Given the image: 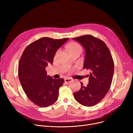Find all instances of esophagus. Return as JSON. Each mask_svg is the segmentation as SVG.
<instances>
[{
  "label": "esophagus",
  "mask_w": 133,
  "mask_h": 133,
  "mask_svg": "<svg viewBox=\"0 0 133 133\" xmlns=\"http://www.w3.org/2000/svg\"><path fill=\"white\" fill-rule=\"evenodd\" d=\"M64 81H65V82L66 83H69V82H71L72 79L70 78H65Z\"/></svg>",
  "instance_id": "1"
}]
</instances>
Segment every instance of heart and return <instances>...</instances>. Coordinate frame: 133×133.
I'll use <instances>...</instances> for the list:
<instances>
[{
  "label": "heart",
  "instance_id": "heart-1",
  "mask_svg": "<svg viewBox=\"0 0 133 133\" xmlns=\"http://www.w3.org/2000/svg\"><path fill=\"white\" fill-rule=\"evenodd\" d=\"M68 48L70 52L77 50H82L81 45L76 42H72L68 44Z\"/></svg>",
  "mask_w": 133,
  "mask_h": 133
}]
</instances>
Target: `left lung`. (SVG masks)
I'll return each mask as SVG.
<instances>
[{
    "label": "left lung",
    "mask_w": 133,
    "mask_h": 133,
    "mask_svg": "<svg viewBox=\"0 0 133 133\" xmlns=\"http://www.w3.org/2000/svg\"><path fill=\"white\" fill-rule=\"evenodd\" d=\"M85 48L86 56L83 69L91 72L87 87L74 93L75 100L82 105L93 106L103 99L110 90L114 74V61L105 42L91 35L73 38Z\"/></svg>",
    "instance_id": "8db88e82"
}]
</instances>
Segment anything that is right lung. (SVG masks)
Returning <instances> with one entry per match:
<instances>
[{"mask_svg": "<svg viewBox=\"0 0 133 133\" xmlns=\"http://www.w3.org/2000/svg\"><path fill=\"white\" fill-rule=\"evenodd\" d=\"M68 39L39 38L27 46L20 57L18 76L22 88L29 99L39 107L50 106L58 99L64 79L46 75L45 67L52 64L56 51Z\"/></svg>", "mask_w": 133, "mask_h": 133, "instance_id": "obj_1", "label": "right lung"}]
</instances>
